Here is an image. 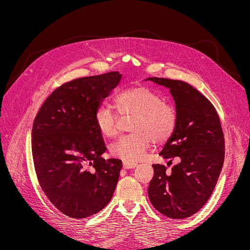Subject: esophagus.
<instances>
[{
	"instance_id": "34e87169",
	"label": "esophagus",
	"mask_w": 250,
	"mask_h": 250,
	"mask_svg": "<svg viewBox=\"0 0 250 250\" xmlns=\"http://www.w3.org/2000/svg\"><path fill=\"white\" fill-rule=\"evenodd\" d=\"M135 167H137V164H134V163H127V162L123 163V168L124 169H132V168H135Z\"/></svg>"
}]
</instances>
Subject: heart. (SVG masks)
<instances>
[{
  "label": "heart",
  "mask_w": 250,
  "mask_h": 250,
  "mask_svg": "<svg viewBox=\"0 0 250 250\" xmlns=\"http://www.w3.org/2000/svg\"><path fill=\"white\" fill-rule=\"evenodd\" d=\"M121 116H133L132 133L124 135L109 147L110 154L119 160L134 163L145 156L152 145H163L173 135L177 126V112L152 88L139 85L121 90L113 98ZM94 120L98 130L105 138L118 133V116L108 106L97 108Z\"/></svg>",
  "instance_id": "heart-1"
}]
</instances>
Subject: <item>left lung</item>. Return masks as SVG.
Instances as JSON below:
<instances>
[{
    "label": "left lung",
    "instance_id": "1",
    "mask_svg": "<svg viewBox=\"0 0 250 250\" xmlns=\"http://www.w3.org/2000/svg\"><path fill=\"white\" fill-rule=\"evenodd\" d=\"M146 80L170 89L175 101L177 126L160 155L177 158L167 171L152 165L154 175L148 187L152 206L172 219L194 215L207 203L216 187L224 162V135L215 107L192 85L180 80L152 77Z\"/></svg>",
    "mask_w": 250,
    "mask_h": 250
}]
</instances>
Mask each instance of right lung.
Instances as JSON below:
<instances>
[{
	"mask_svg": "<svg viewBox=\"0 0 250 250\" xmlns=\"http://www.w3.org/2000/svg\"><path fill=\"white\" fill-rule=\"evenodd\" d=\"M122 78L119 72L82 77L57 87L42 105L32 128L37 179L48 199L75 219L107 206L122 161L104 160L106 147L94 115Z\"/></svg>",
	"mask_w": 250,
	"mask_h": 250,
	"instance_id": "add662e5",
	"label": "right lung"
}]
</instances>
